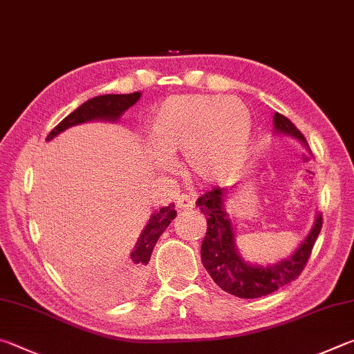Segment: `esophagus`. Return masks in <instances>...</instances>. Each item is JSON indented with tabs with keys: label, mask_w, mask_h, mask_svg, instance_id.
<instances>
[{
	"label": "esophagus",
	"mask_w": 354,
	"mask_h": 354,
	"mask_svg": "<svg viewBox=\"0 0 354 354\" xmlns=\"http://www.w3.org/2000/svg\"><path fill=\"white\" fill-rule=\"evenodd\" d=\"M195 205V198L190 196V195H185L183 194L181 196L178 198L176 201V210L178 212H184V210H189Z\"/></svg>",
	"instance_id": "34e87169"
}]
</instances>
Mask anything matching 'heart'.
<instances>
[{
  "mask_svg": "<svg viewBox=\"0 0 354 354\" xmlns=\"http://www.w3.org/2000/svg\"><path fill=\"white\" fill-rule=\"evenodd\" d=\"M252 131V113L241 99L205 94L167 97L147 122L150 158L158 169L183 153L189 175L207 185L227 184L243 170Z\"/></svg>",
  "mask_w": 354,
  "mask_h": 354,
  "instance_id": "heart-1",
  "label": "heart"
}]
</instances>
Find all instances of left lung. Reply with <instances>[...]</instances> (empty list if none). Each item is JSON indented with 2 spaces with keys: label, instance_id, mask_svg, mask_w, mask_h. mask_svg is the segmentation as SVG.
<instances>
[{
  "label": "left lung",
  "instance_id": "1",
  "mask_svg": "<svg viewBox=\"0 0 354 354\" xmlns=\"http://www.w3.org/2000/svg\"><path fill=\"white\" fill-rule=\"evenodd\" d=\"M272 122L275 136L292 138L311 153L304 134L294 127L291 120L280 113H275ZM232 189H214L198 198L199 210L207 218V232L201 244V261L205 271L223 291L240 299H259L277 291L279 288L299 277L322 229V215L316 212L311 229L286 259L271 265L250 263L244 259L236 246L235 226L227 212L226 204Z\"/></svg>",
  "mask_w": 354,
  "mask_h": 354
}]
</instances>
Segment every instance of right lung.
<instances>
[{"instance_id":"add662e5","label":"right lung","mask_w":354,"mask_h":354,"mask_svg":"<svg viewBox=\"0 0 354 354\" xmlns=\"http://www.w3.org/2000/svg\"><path fill=\"white\" fill-rule=\"evenodd\" d=\"M140 95H142V93L136 91L131 94H104L89 99L66 115L48 134L46 140L49 142V140L59 136L60 133L66 131L68 128L86 124V122H110V124L118 122L128 108L136 104ZM175 216V204H169L167 207H160L159 210L153 212L149 223L139 235L136 246L131 250L128 266L118 279L102 280L79 271V269H69V272L73 274L74 283L82 291L102 301H114L136 294L147 279V265L150 261L153 248H155L158 239L169 227V224Z\"/></svg>"}]
</instances>
